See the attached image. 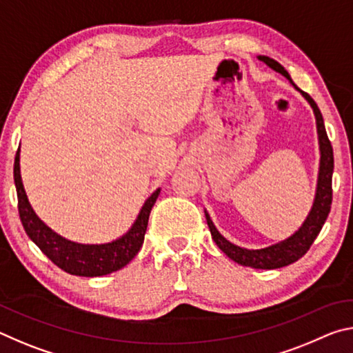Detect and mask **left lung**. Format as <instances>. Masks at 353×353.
<instances>
[{
    "label": "left lung",
    "mask_w": 353,
    "mask_h": 353,
    "mask_svg": "<svg viewBox=\"0 0 353 353\" xmlns=\"http://www.w3.org/2000/svg\"><path fill=\"white\" fill-rule=\"evenodd\" d=\"M260 61L270 65L272 70L279 71L280 74H283L286 79H288L292 85H294L299 92L302 93V97L305 98L310 105L313 107V112L316 115V124H318V135H319V148H321V166H319V177H318V190H316V198L313 202V208L310 212L308 218L305 223L302 224L301 229H299L294 235L290 236L288 240H285L279 244H274V246L259 249V250H249L243 249L240 246H235L230 241H227L225 238L219 234L216 227L213 225L212 219L208 214H205L208 229H210V234L213 241L218 244V248L223 250V252L229 256V259L234 260L235 263L241 266H249L255 268V270H277V268L288 266L291 263L297 261L301 256L307 254V250L312 248L314 243L316 236L319 235V232L324 225L325 219L330 213L332 207V198H333V190H332V174H333V148L332 143L328 140L325 126H324V118H322V113L319 110L318 104L314 103L313 98L310 97L308 93L302 92L294 82L291 81L288 74L282 65L274 61L271 57L266 56H259Z\"/></svg>",
    "instance_id": "obj_1"
}]
</instances>
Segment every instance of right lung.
<instances>
[{
    "instance_id": "add662e5",
    "label": "right lung",
    "mask_w": 353,
    "mask_h": 353,
    "mask_svg": "<svg viewBox=\"0 0 353 353\" xmlns=\"http://www.w3.org/2000/svg\"><path fill=\"white\" fill-rule=\"evenodd\" d=\"M14 182L17 198H19L20 219L28 236L61 270L71 276L82 277H98L115 272L126 266L139 254L141 244L145 241L149 213L160 194V188L154 191L151 198L141 207V212L132 229L124 236L107 244H79L57 235L34 213L20 176V148L15 155Z\"/></svg>"
}]
</instances>
